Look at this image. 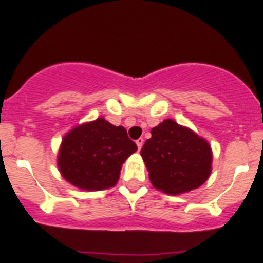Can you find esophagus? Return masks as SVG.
Masks as SVG:
<instances>
[{
    "label": "esophagus",
    "instance_id": "34e87169",
    "mask_svg": "<svg viewBox=\"0 0 263 263\" xmlns=\"http://www.w3.org/2000/svg\"><path fill=\"white\" fill-rule=\"evenodd\" d=\"M136 145H137V148H139V150H141L142 145H144V139H142V137H140L139 140H136Z\"/></svg>",
    "mask_w": 263,
    "mask_h": 263
}]
</instances>
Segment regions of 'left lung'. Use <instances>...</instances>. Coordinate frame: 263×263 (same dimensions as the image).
Instances as JSON below:
<instances>
[{"label":"left lung","mask_w":263,"mask_h":263,"mask_svg":"<svg viewBox=\"0 0 263 263\" xmlns=\"http://www.w3.org/2000/svg\"><path fill=\"white\" fill-rule=\"evenodd\" d=\"M141 156L153 187L172 196L202 185L213 169L210 144L173 119H164L151 129Z\"/></svg>","instance_id":"8db88e82"}]
</instances>
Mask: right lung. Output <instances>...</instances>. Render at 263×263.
Returning a JSON list of instances; mask_svg holds the SVG:
<instances>
[{"mask_svg":"<svg viewBox=\"0 0 263 263\" xmlns=\"http://www.w3.org/2000/svg\"><path fill=\"white\" fill-rule=\"evenodd\" d=\"M136 150L124 127L100 117L63 136L57 165L63 178L80 190H108L117 184L122 164Z\"/></svg>","mask_w":263,"mask_h":263,"instance_id":"1","label":"right lung"}]
</instances>
